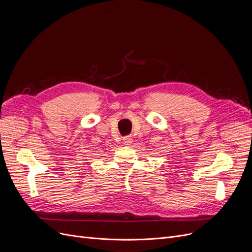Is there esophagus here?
Here are the masks:
<instances>
[{
  "label": "esophagus",
  "instance_id": "esophagus-1",
  "mask_svg": "<svg viewBox=\"0 0 252 252\" xmlns=\"http://www.w3.org/2000/svg\"><path fill=\"white\" fill-rule=\"evenodd\" d=\"M131 142H132L131 135H127V136H125V138H123V143H124L125 145H130Z\"/></svg>",
  "mask_w": 252,
  "mask_h": 252
}]
</instances>
